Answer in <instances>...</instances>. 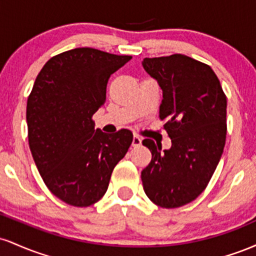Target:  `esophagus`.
I'll return each instance as SVG.
<instances>
[{
  "mask_svg": "<svg viewBox=\"0 0 256 256\" xmlns=\"http://www.w3.org/2000/svg\"><path fill=\"white\" fill-rule=\"evenodd\" d=\"M142 144V138L140 136H137V134H134V138H132V146H140Z\"/></svg>",
  "mask_w": 256,
  "mask_h": 256,
  "instance_id": "34e87169",
  "label": "esophagus"
}]
</instances>
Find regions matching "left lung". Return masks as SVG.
<instances>
[{
	"label": "left lung",
	"instance_id": "1",
	"mask_svg": "<svg viewBox=\"0 0 256 256\" xmlns=\"http://www.w3.org/2000/svg\"><path fill=\"white\" fill-rule=\"evenodd\" d=\"M142 64L162 89L158 116L172 142L161 150L154 140H143L152 152L140 173L143 189L156 206L182 207L204 192L222 158L226 96L213 70L186 55L146 58Z\"/></svg>",
	"mask_w": 256,
	"mask_h": 256
}]
</instances>
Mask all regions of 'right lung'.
Instances as JSON below:
<instances>
[{
	"label": "right lung",
	"mask_w": 256,
	"mask_h": 256,
	"mask_svg": "<svg viewBox=\"0 0 256 256\" xmlns=\"http://www.w3.org/2000/svg\"><path fill=\"white\" fill-rule=\"evenodd\" d=\"M131 58L76 48L52 56L34 80L26 107L28 146L44 183L67 204L101 200L130 148L132 132L95 130L92 116L106 102L110 74Z\"/></svg>",
	"instance_id": "add662e5"
}]
</instances>
